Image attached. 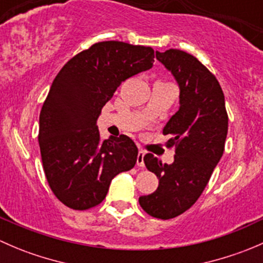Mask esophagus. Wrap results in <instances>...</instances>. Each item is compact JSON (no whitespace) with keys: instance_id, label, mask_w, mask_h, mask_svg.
<instances>
[{"instance_id":"obj_1","label":"esophagus","mask_w":263,"mask_h":263,"mask_svg":"<svg viewBox=\"0 0 263 263\" xmlns=\"http://www.w3.org/2000/svg\"><path fill=\"white\" fill-rule=\"evenodd\" d=\"M144 156H145V151L144 150H140L139 154H137V160H136V164L139 166H145V163H144Z\"/></svg>"}]
</instances>
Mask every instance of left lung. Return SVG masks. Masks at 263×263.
Returning <instances> with one entry per match:
<instances>
[{
	"mask_svg": "<svg viewBox=\"0 0 263 263\" xmlns=\"http://www.w3.org/2000/svg\"><path fill=\"white\" fill-rule=\"evenodd\" d=\"M156 60L179 86V109L163 129L164 135H172L168 145H176V158L172 164H163L153 154L144 156L159 185L139 202L151 216L168 220L187 211L208 185L224 153L228 115L219 81L197 58L168 49L156 52Z\"/></svg>",
	"mask_w": 263,
	"mask_h": 263,
	"instance_id": "left-lung-1",
	"label": "left lung"
}]
</instances>
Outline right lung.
Returning <instances> with one entry per match:
<instances>
[{"label": "right lung", "instance_id": "right-lung-1", "mask_svg": "<svg viewBox=\"0 0 263 263\" xmlns=\"http://www.w3.org/2000/svg\"><path fill=\"white\" fill-rule=\"evenodd\" d=\"M153 63L151 47L100 42L71 58L53 80L38 140L50 190L67 208L99 205L112 179L136 164L135 142L126 135L102 141L97 119L121 82Z\"/></svg>", "mask_w": 263, "mask_h": 263}]
</instances>
